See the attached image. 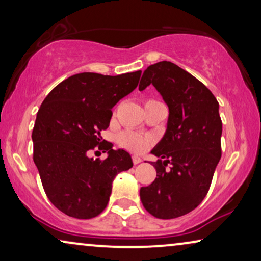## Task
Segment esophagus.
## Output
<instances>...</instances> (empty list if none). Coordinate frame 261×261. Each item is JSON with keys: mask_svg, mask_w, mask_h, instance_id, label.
<instances>
[{"mask_svg": "<svg viewBox=\"0 0 261 261\" xmlns=\"http://www.w3.org/2000/svg\"><path fill=\"white\" fill-rule=\"evenodd\" d=\"M132 160H133L134 165H137V164H140V163L142 162V159L140 158V156H138V155H133V156H132Z\"/></svg>", "mask_w": 261, "mask_h": 261, "instance_id": "esophagus-1", "label": "esophagus"}]
</instances>
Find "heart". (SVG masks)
<instances>
[{"label":"heart","mask_w":261,"mask_h":261,"mask_svg":"<svg viewBox=\"0 0 261 261\" xmlns=\"http://www.w3.org/2000/svg\"><path fill=\"white\" fill-rule=\"evenodd\" d=\"M117 142L122 147L129 149L132 152L140 153L147 149L153 144V138L144 137V135L134 133V132L126 130L117 137Z\"/></svg>","instance_id":"b5f03b06"}]
</instances>
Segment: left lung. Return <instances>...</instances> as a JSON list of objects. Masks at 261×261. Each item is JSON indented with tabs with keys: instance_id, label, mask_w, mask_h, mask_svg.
Here are the masks:
<instances>
[{
	"instance_id": "obj_1",
	"label": "left lung",
	"mask_w": 261,
	"mask_h": 261,
	"mask_svg": "<svg viewBox=\"0 0 261 261\" xmlns=\"http://www.w3.org/2000/svg\"><path fill=\"white\" fill-rule=\"evenodd\" d=\"M149 84L170 114L165 134L151 151L160 158L153 164L156 178L140 189V198L156 219H176L197 208L209 191L221 158L219 102L202 82L166 60L144 71L139 90Z\"/></svg>"
}]
</instances>
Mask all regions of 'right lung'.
<instances>
[{
    "label": "right lung",
    "instance_id": "obj_1",
    "mask_svg": "<svg viewBox=\"0 0 261 261\" xmlns=\"http://www.w3.org/2000/svg\"><path fill=\"white\" fill-rule=\"evenodd\" d=\"M141 71L105 76L73 74L41 103L32 140L33 160L53 205L67 216L88 220L108 204L117 173L133 162L124 149L109 147L105 160L89 156L102 147L101 132L109 127L112 108L138 87Z\"/></svg>",
    "mask_w": 261,
    "mask_h": 261
}]
</instances>
